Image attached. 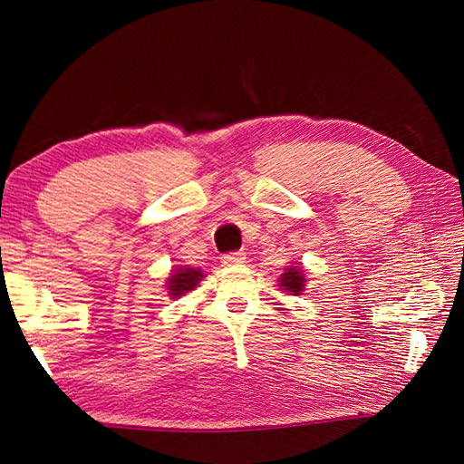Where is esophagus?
I'll list each match as a JSON object with an SVG mask.
<instances>
[{
  "instance_id": "obj_1",
  "label": "esophagus",
  "mask_w": 464,
  "mask_h": 464,
  "mask_svg": "<svg viewBox=\"0 0 464 464\" xmlns=\"http://www.w3.org/2000/svg\"><path fill=\"white\" fill-rule=\"evenodd\" d=\"M223 265H237V263H243L245 261V253L241 251H235V253H227L221 257Z\"/></svg>"
}]
</instances>
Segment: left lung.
Wrapping results in <instances>:
<instances>
[{
    "label": "left lung",
    "instance_id": "1",
    "mask_svg": "<svg viewBox=\"0 0 464 464\" xmlns=\"http://www.w3.org/2000/svg\"><path fill=\"white\" fill-rule=\"evenodd\" d=\"M303 283H304L303 275L295 269H289L287 273L281 275V287L289 293L299 295L303 291Z\"/></svg>",
    "mask_w": 464,
    "mask_h": 464
}]
</instances>
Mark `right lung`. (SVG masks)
<instances>
[{"label": "right lung", "mask_w": 464, "mask_h": 464, "mask_svg": "<svg viewBox=\"0 0 464 464\" xmlns=\"http://www.w3.org/2000/svg\"><path fill=\"white\" fill-rule=\"evenodd\" d=\"M201 271L199 269H177V273L171 275L169 279V295L175 299V297H181L183 293L191 291L197 287V283L201 281Z\"/></svg>", "instance_id": "obj_1"}]
</instances>
